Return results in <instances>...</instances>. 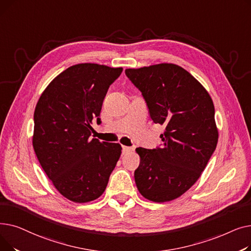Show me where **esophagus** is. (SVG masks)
<instances>
[{
    "label": "esophagus",
    "instance_id": "34e87169",
    "mask_svg": "<svg viewBox=\"0 0 251 251\" xmlns=\"http://www.w3.org/2000/svg\"><path fill=\"white\" fill-rule=\"evenodd\" d=\"M133 151V149L132 148H129V147H125V146H123L122 147V151H123V153L125 154V153H128L129 151Z\"/></svg>",
    "mask_w": 251,
    "mask_h": 251
}]
</instances>
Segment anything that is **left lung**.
Masks as SVG:
<instances>
[{"label": "left lung", "mask_w": 251, "mask_h": 251, "mask_svg": "<svg viewBox=\"0 0 251 251\" xmlns=\"http://www.w3.org/2000/svg\"><path fill=\"white\" fill-rule=\"evenodd\" d=\"M125 73L141 91L154 123L165 127L162 148H138L134 179L151 201H174L199 180L216 150L219 131L212 98L188 71L161 63Z\"/></svg>", "instance_id": "1"}]
</instances>
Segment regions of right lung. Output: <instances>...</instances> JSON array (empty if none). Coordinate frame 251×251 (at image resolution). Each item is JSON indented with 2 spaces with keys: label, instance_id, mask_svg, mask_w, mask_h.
Listing matches in <instances>:
<instances>
[{
  "label": "right lung",
  "instance_id": "obj_1",
  "mask_svg": "<svg viewBox=\"0 0 251 251\" xmlns=\"http://www.w3.org/2000/svg\"><path fill=\"white\" fill-rule=\"evenodd\" d=\"M123 68L83 63L55 77L34 110L32 146L52 185L66 199L95 201L103 193L121 155L119 143L90 138L110 85Z\"/></svg>",
  "mask_w": 251,
  "mask_h": 251
}]
</instances>
